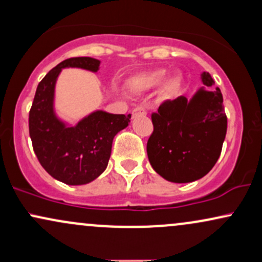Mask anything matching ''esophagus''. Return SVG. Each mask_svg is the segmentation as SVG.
Returning <instances> with one entry per match:
<instances>
[{
    "instance_id": "obj_1",
    "label": "esophagus",
    "mask_w": 262,
    "mask_h": 262,
    "mask_svg": "<svg viewBox=\"0 0 262 262\" xmlns=\"http://www.w3.org/2000/svg\"><path fill=\"white\" fill-rule=\"evenodd\" d=\"M132 114H133V117H137V116H145L146 111L144 110L143 107H135L134 110H133V112H132Z\"/></svg>"
}]
</instances>
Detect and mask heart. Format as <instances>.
<instances>
[{"mask_svg": "<svg viewBox=\"0 0 262 262\" xmlns=\"http://www.w3.org/2000/svg\"><path fill=\"white\" fill-rule=\"evenodd\" d=\"M167 71L165 69H156V70L141 73L129 81V87L134 92H145L149 90L156 89L164 83L166 80ZM181 89V77L172 76L164 83L161 89V95L164 98H172Z\"/></svg>", "mask_w": 262, "mask_h": 262, "instance_id": "b5f03b06", "label": "heart"}]
</instances>
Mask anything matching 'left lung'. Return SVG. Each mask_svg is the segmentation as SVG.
Here are the masks:
<instances>
[{
  "mask_svg": "<svg viewBox=\"0 0 262 262\" xmlns=\"http://www.w3.org/2000/svg\"><path fill=\"white\" fill-rule=\"evenodd\" d=\"M191 100L180 96L165 101L151 114L154 132L146 151L152 169L170 182L186 183L202 179L221 155L227 134V116L221 90L208 73Z\"/></svg>",
  "mask_w": 262,
  "mask_h": 262,
  "instance_id": "8db88e82",
  "label": "left lung"
}]
</instances>
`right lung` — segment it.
Here are the masks:
<instances>
[{"instance_id":"1","label":"right lung","mask_w":262,"mask_h":262,"mask_svg":"<svg viewBox=\"0 0 262 262\" xmlns=\"http://www.w3.org/2000/svg\"><path fill=\"white\" fill-rule=\"evenodd\" d=\"M101 61L70 58L52 69L39 82L29 112V135L39 162L50 176L66 185L93 181L106 170L113 138L127 128L130 114L95 111L76 125L59 118L54 110L55 85L62 69L79 68L97 73Z\"/></svg>"}]
</instances>
